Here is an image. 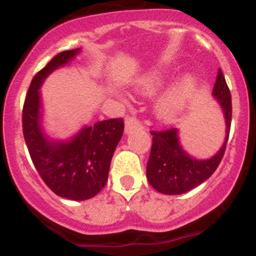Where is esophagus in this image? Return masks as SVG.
<instances>
[{
  "instance_id": "esophagus-1",
  "label": "esophagus",
  "mask_w": 256,
  "mask_h": 256,
  "mask_svg": "<svg viewBox=\"0 0 256 256\" xmlns=\"http://www.w3.org/2000/svg\"><path fill=\"white\" fill-rule=\"evenodd\" d=\"M141 128V123H140V120L137 119L136 116H128L126 119V126H124V130H126V133L128 134V133L133 132V130H140Z\"/></svg>"
}]
</instances>
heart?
Returning <instances> with one entry per match:
<instances>
[{
	"instance_id": "b5f03b06",
	"label": "heart",
	"mask_w": 256,
	"mask_h": 256,
	"mask_svg": "<svg viewBox=\"0 0 256 256\" xmlns=\"http://www.w3.org/2000/svg\"><path fill=\"white\" fill-rule=\"evenodd\" d=\"M164 76L160 72H151L141 82V90L144 94H152L162 84ZM198 82L194 76H184L174 83L162 94L156 106V115L164 123H174L184 112L188 104L195 97Z\"/></svg>"
}]
</instances>
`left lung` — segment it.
<instances>
[{"instance_id": "left-lung-1", "label": "left lung", "mask_w": 256, "mask_h": 256, "mask_svg": "<svg viewBox=\"0 0 256 256\" xmlns=\"http://www.w3.org/2000/svg\"><path fill=\"white\" fill-rule=\"evenodd\" d=\"M212 96L220 104L226 118V138L220 150L210 159L198 160L183 150L177 128L151 132L152 146L146 168L148 183L164 195H180L208 180L223 159L230 130L232 101L222 70H218Z\"/></svg>"}]
</instances>
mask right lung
<instances>
[{
  "mask_svg": "<svg viewBox=\"0 0 256 256\" xmlns=\"http://www.w3.org/2000/svg\"><path fill=\"white\" fill-rule=\"evenodd\" d=\"M80 50L62 51L32 79L22 108V133L32 162L58 196L82 201L96 196L108 182L110 162L124 132L123 119L84 126L69 141L47 138L40 128V88L55 69L73 60Z\"/></svg>",
  "mask_w": 256,
  "mask_h": 256,
  "instance_id": "obj_1",
  "label": "right lung"
}]
</instances>
